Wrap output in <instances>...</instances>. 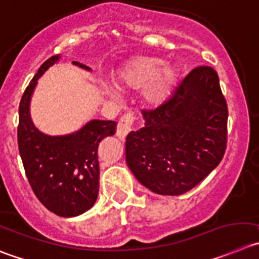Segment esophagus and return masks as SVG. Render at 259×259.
I'll return each mask as SVG.
<instances>
[{
    "instance_id": "34e87169",
    "label": "esophagus",
    "mask_w": 259,
    "mask_h": 259,
    "mask_svg": "<svg viewBox=\"0 0 259 259\" xmlns=\"http://www.w3.org/2000/svg\"><path fill=\"white\" fill-rule=\"evenodd\" d=\"M134 115L133 113H126L121 117L120 122L117 125V130H116V135H117L120 139H125L126 135L132 132L133 122H134Z\"/></svg>"
}]
</instances>
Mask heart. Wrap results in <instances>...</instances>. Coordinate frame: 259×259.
I'll list each match as a JSON object with an SVG mask.
<instances>
[{"mask_svg": "<svg viewBox=\"0 0 259 259\" xmlns=\"http://www.w3.org/2000/svg\"><path fill=\"white\" fill-rule=\"evenodd\" d=\"M163 61L156 57H135L130 60L117 75V83L122 88L139 89L146 87V100L159 105L168 98L178 80V70L174 66L162 67ZM107 96L117 98L112 87H105Z\"/></svg>", "mask_w": 259, "mask_h": 259, "instance_id": "1", "label": "heart"}]
</instances>
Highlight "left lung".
Masks as SVG:
<instances>
[{
	"label": "left lung",
	"instance_id": "8db88e82",
	"mask_svg": "<svg viewBox=\"0 0 259 259\" xmlns=\"http://www.w3.org/2000/svg\"><path fill=\"white\" fill-rule=\"evenodd\" d=\"M228 115L217 72L195 67L162 105L143 111L144 126L126 137L127 166L153 193L184 194L221 162Z\"/></svg>",
	"mask_w": 259,
	"mask_h": 259
}]
</instances>
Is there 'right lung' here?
<instances>
[{"mask_svg": "<svg viewBox=\"0 0 259 259\" xmlns=\"http://www.w3.org/2000/svg\"><path fill=\"white\" fill-rule=\"evenodd\" d=\"M61 57L43 62L26 87L19 106L18 144L29 184L48 211L74 217L88 211L98 197V146L116 133V121L92 120L78 132L51 137L37 129L30 118V100L38 79ZM91 71L88 66L72 61Z\"/></svg>", "mask_w": 259, "mask_h": 259, "instance_id": "1", "label": "right lung"}]
</instances>
